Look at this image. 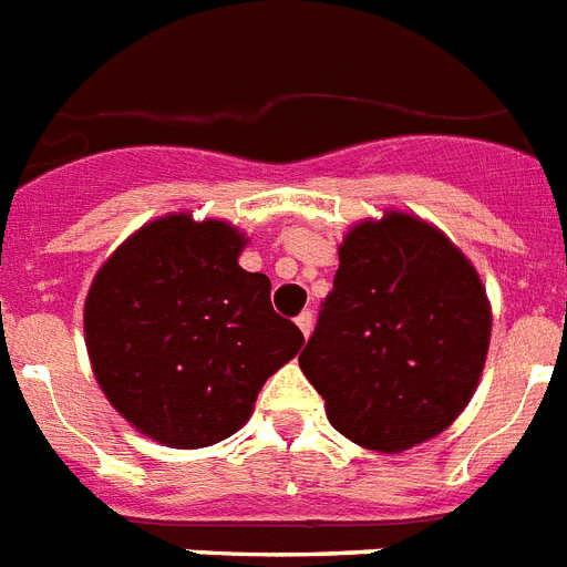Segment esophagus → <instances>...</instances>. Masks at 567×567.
<instances>
[{"mask_svg":"<svg viewBox=\"0 0 567 567\" xmlns=\"http://www.w3.org/2000/svg\"><path fill=\"white\" fill-rule=\"evenodd\" d=\"M297 326H299V331H302V334H311V329H315V315H311V311H302V315L297 317Z\"/></svg>","mask_w":567,"mask_h":567,"instance_id":"esophagus-1","label":"esophagus"}]
</instances>
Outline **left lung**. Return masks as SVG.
<instances>
[{"label": "left lung", "mask_w": 567, "mask_h": 567, "mask_svg": "<svg viewBox=\"0 0 567 567\" xmlns=\"http://www.w3.org/2000/svg\"><path fill=\"white\" fill-rule=\"evenodd\" d=\"M338 256L299 367L347 440L413 449L477 388L492 331L481 276L440 229L402 212L358 224Z\"/></svg>", "instance_id": "obj_1"}]
</instances>
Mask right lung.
I'll return each instance as SVG.
<instances>
[{"mask_svg": "<svg viewBox=\"0 0 567 567\" xmlns=\"http://www.w3.org/2000/svg\"><path fill=\"white\" fill-rule=\"evenodd\" d=\"M224 220L168 215L118 247L84 306L86 349L110 404L174 449L220 443L250 419L261 384L302 347L270 306V279L238 265Z\"/></svg>", "mask_w": 567, "mask_h": 567, "instance_id": "right-lung-1", "label": "right lung"}]
</instances>
